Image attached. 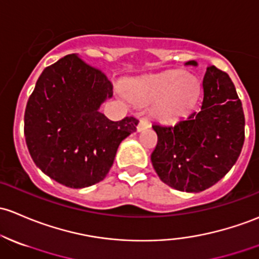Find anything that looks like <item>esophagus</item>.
I'll return each instance as SVG.
<instances>
[{
  "label": "esophagus",
  "instance_id": "1",
  "mask_svg": "<svg viewBox=\"0 0 259 259\" xmlns=\"http://www.w3.org/2000/svg\"><path fill=\"white\" fill-rule=\"evenodd\" d=\"M151 126V123H149V121L147 118H141L140 122H138L137 124V131L138 132H141V131L148 128V127Z\"/></svg>",
  "mask_w": 259,
  "mask_h": 259
}]
</instances>
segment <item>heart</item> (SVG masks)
<instances>
[{"instance_id": "1", "label": "heart", "mask_w": 259, "mask_h": 259, "mask_svg": "<svg viewBox=\"0 0 259 259\" xmlns=\"http://www.w3.org/2000/svg\"><path fill=\"white\" fill-rule=\"evenodd\" d=\"M131 91L140 104H152L160 99L155 106V115L164 121H173L193 106L199 93V82L185 71L169 70L133 81Z\"/></svg>"}]
</instances>
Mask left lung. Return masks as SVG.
Here are the masks:
<instances>
[{
	"label": "left lung",
	"instance_id": "obj_1",
	"mask_svg": "<svg viewBox=\"0 0 259 259\" xmlns=\"http://www.w3.org/2000/svg\"><path fill=\"white\" fill-rule=\"evenodd\" d=\"M202 89L199 110L173 126H152L158 136L153 168L166 185L186 193H200L221 180L237 162L244 142L242 102L229 75L208 66Z\"/></svg>",
	"mask_w": 259,
	"mask_h": 259
}]
</instances>
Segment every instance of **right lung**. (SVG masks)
Wrapping results in <instances>:
<instances>
[{
  "label": "right lung",
  "instance_id": "obj_1",
  "mask_svg": "<svg viewBox=\"0 0 259 259\" xmlns=\"http://www.w3.org/2000/svg\"><path fill=\"white\" fill-rule=\"evenodd\" d=\"M112 97L100 69L69 54L40 74L24 112V137L35 165L60 184L80 189L105 179L122 141L138 119L111 121L99 111Z\"/></svg>",
  "mask_w": 259,
  "mask_h": 259
}]
</instances>
